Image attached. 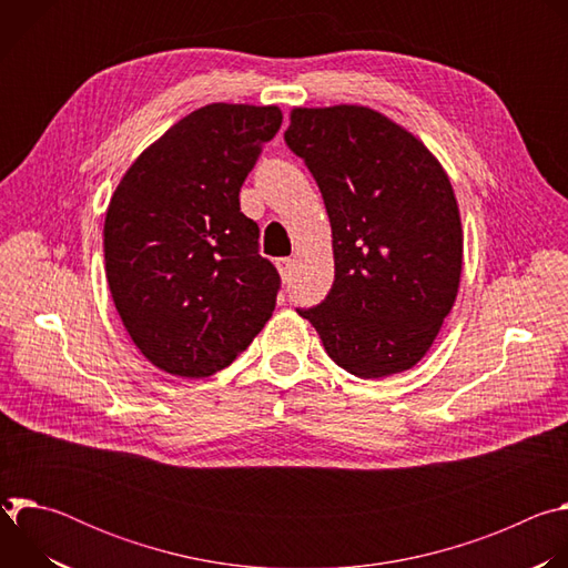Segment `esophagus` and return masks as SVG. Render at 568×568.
I'll use <instances>...</instances> for the list:
<instances>
[{
	"instance_id": "obj_1",
	"label": "esophagus",
	"mask_w": 568,
	"mask_h": 568,
	"mask_svg": "<svg viewBox=\"0 0 568 568\" xmlns=\"http://www.w3.org/2000/svg\"><path fill=\"white\" fill-rule=\"evenodd\" d=\"M276 267H278L281 276L287 278V276L292 274V270H294V258H278V261H276Z\"/></svg>"
}]
</instances>
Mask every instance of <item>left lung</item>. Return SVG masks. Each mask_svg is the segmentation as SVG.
<instances>
[{
  "mask_svg": "<svg viewBox=\"0 0 568 568\" xmlns=\"http://www.w3.org/2000/svg\"><path fill=\"white\" fill-rule=\"evenodd\" d=\"M285 143L318 184L335 283L298 310L331 359L379 379L414 368L452 312L463 226L452 182L407 128L366 105L294 108Z\"/></svg>",
  "mask_w": 568,
  "mask_h": 568,
  "instance_id": "left-lung-1",
  "label": "left lung"
}]
</instances>
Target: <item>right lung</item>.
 Returning a JSON list of instances; mask_svg holds the SVG:
<instances>
[{
  "mask_svg": "<svg viewBox=\"0 0 568 568\" xmlns=\"http://www.w3.org/2000/svg\"><path fill=\"white\" fill-rule=\"evenodd\" d=\"M283 123L278 105L211 103L150 143L105 213L112 301L156 368L209 377L265 328L278 292L240 186Z\"/></svg>",
  "mask_w": 568,
  "mask_h": 568,
  "instance_id": "1",
  "label": "right lung"
}]
</instances>
